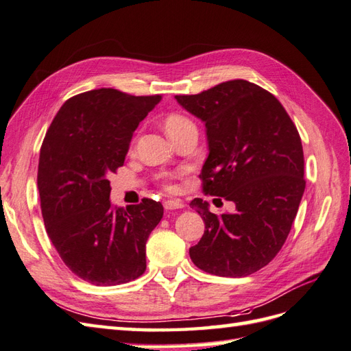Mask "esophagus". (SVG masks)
Returning <instances> with one entry per match:
<instances>
[{
  "label": "esophagus",
  "instance_id": "1",
  "mask_svg": "<svg viewBox=\"0 0 351 351\" xmlns=\"http://www.w3.org/2000/svg\"><path fill=\"white\" fill-rule=\"evenodd\" d=\"M184 206V204L182 200H178V199H169V200H165L164 202V208L165 209H168V210H171V209H182Z\"/></svg>",
  "mask_w": 351,
  "mask_h": 351
}]
</instances>
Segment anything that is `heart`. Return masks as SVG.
<instances>
[{
  "mask_svg": "<svg viewBox=\"0 0 351 351\" xmlns=\"http://www.w3.org/2000/svg\"><path fill=\"white\" fill-rule=\"evenodd\" d=\"M190 127H196L195 123L189 119V117H186L184 114H178V112H173V114H168L165 119H164V129L165 132L168 133L169 137H173L178 133H182L183 130L186 129H190ZM136 146V139H133L132 142V149ZM174 177V174H169V176H165L164 177V187L167 190H171L173 186L171 183H169V180H171Z\"/></svg>",
  "mask_w": 351,
  "mask_h": 351,
  "instance_id": "1",
  "label": "heart"
}]
</instances>
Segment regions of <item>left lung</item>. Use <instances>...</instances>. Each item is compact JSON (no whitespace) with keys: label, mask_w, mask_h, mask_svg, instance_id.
<instances>
[{"label":"left lung","mask_w":351,"mask_h":351,"mask_svg":"<svg viewBox=\"0 0 351 351\" xmlns=\"http://www.w3.org/2000/svg\"><path fill=\"white\" fill-rule=\"evenodd\" d=\"M176 99L206 127L202 189L236 204L218 217L208 202H190L205 222L190 258L208 274L246 277L277 256L297 215L306 187L300 134L281 102L247 80Z\"/></svg>","instance_id":"1"}]
</instances>
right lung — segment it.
I'll return each instance as SVG.
<instances>
[{
    "label": "right lung",
    "mask_w": 351,
    "mask_h": 351,
    "mask_svg": "<svg viewBox=\"0 0 351 351\" xmlns=\"http://www.w3.org/2000/svg\"><path fill=\"white\" fill-rule=\"evenodd\" d=\"M161 99L111 88L83 92L64 102L42 142L38 189L48 237L67 268L90 284H124L146 269V241L164 208L152 199L112 208L108 177Z\"/></svg>",
    "instance_id": "right-lung-1"
}]
</instances>
